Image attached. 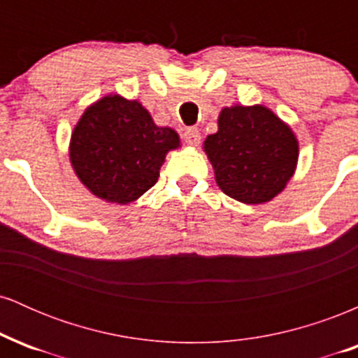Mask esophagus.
I'll list each match as a JSON object with an SVG mask.
<instances>
[{"label": "esophagus", "mask_w": 358, "mask_h": 358, "mask_svg": "<svg viewBox=\"0 0 358 358\" xmlns=\"http://www.w3.org/2000/svg\"><path fill=\"white\" fill-rule=\"evenodd\" d=\"M183 139L187 145L196 146L200 143V131L196 127H187L183 133Z\"/></svg>", "instance_id": "34e87169"}]
</instances>
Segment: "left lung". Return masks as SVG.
<instances>
[{"mask_svg":"<svg viewBox=\"0 0 358 358\" xmlns=\"http://www.w3.org/2000/svg\"><path fill=\"white\" fill-rule=\"evenodd\" d=\"M203 150L220 190L242 203H264L294 173L298 141L289 126L264 106L224 108L219 131Z\"/></svg>","mask_w":358,"mask_h":358,"instance_id":"obj_1","label":"left lung"}]
</instances>
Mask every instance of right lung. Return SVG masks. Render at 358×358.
Returning a JSON list of instances; mask_svg holds the SVG:
<instances>
[{
    "instance_id": "obj_1",
    "label": "right lung",
    "mask_w": 358,
    "mask_h": 358,
    "mask_svg": "<svg viewBox=\"0 0 358 358\" xmlns=\"http://www.w3.org/2000/svg\"><path fill=\"white\" fill-rule=\"evenodd\" d=\"M178 145V134L156 126L138 101L108 96L90 106L77 122L71 162L94 195L124 205L158 182L166 153Z\"/></svg>"
}]
</instances>
